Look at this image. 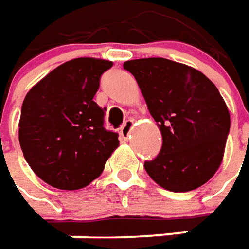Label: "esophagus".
<instances>
[{"instance_id": "1", "label": "esophagus", "mask_w": 249, "mask_h": 249, "mask_svg": "<svg viewBox=\"0 0 249 249\" xmlns=\"http://www.w3.org/2000/svg\"><path fill=\"white\" fill-rule=\"evenodd\" d=\"M132 126H133V120L132 118H128V120L124 123V125L120 128V133H121V136H123L124 139H128V138H129Z\"/></svg>"}]
</instances>
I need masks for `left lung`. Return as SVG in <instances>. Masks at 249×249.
Instances as JSON below:
<instances>
[{
	"mask_svg": "<svg viewBox=\"0 0 249 249\" xmlns=\"http://www.w3.org/2000/svg\"><path fill=\"white\" fill-rule=\"evenodd\" d=\"M133 74L162 135L160 154L144 162L156 183L184 193L207 183L220 167L230 114L218 88L190 66L164 57L124 63Z\"/></svg>",
	"mask_w": 249,
	"mask_h": 249,
	"instance_id": "1",
	"label": "left lung"
}]
</instances>
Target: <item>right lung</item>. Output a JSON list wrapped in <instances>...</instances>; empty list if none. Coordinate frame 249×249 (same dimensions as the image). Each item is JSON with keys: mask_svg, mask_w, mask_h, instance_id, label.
Masks as SVG:
<instances>
[{"mask_svg": "<svg viewBox=\"0 0 249 249\" xmlns=\"http://www.w3.org/2000/svg\"><path fill=\"white\" fill-rule=\"evenodd\" d=\"M113 62L69 60L31 88L23 100L19 142L34 174L60 190H78L95 180L120 144L103 126L105 111L93 96Z\"/></svg>", "mask_w": 249, "mask_h": 249, "instance_id": "obj_1", "label": "right lung"}]
</instances>
